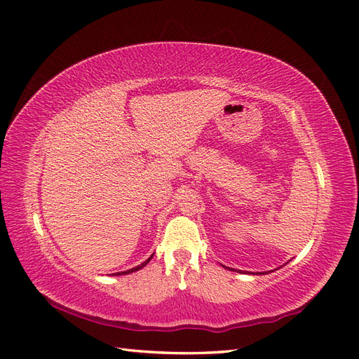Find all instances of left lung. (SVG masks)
<instances>
[{"mask_svg":"<svg viewBox=\"0 0 359 359\" xmlns=\"http://www.w3.org/2000/svg\"><path fill=\"white\" fill-rule=\"evenodd\" d=\"M232 271H233V269H232ZM260 274H264V273H260Z\"/></svg>","mask_w":359,"mask_h":359,"instance_id":"obj_1","label":"left lung"}]
</instances>
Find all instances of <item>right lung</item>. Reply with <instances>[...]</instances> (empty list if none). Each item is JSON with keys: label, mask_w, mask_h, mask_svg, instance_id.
<instances>
[{"label": "right lung", "mask_w": 359, "mask_h": 359, "mask_svg": "<svg viewBox=\"0 0 359 359\" xmlns=\"http://www.w3.org/2000/svg\"><path fill=\"white\" fill-rule=\"evenodd\" d=\"M151 257H153V256H151ZM151 257H149V259H147L144 264H140V265H137L136 268H132V269H128V271H124V273H116L115 276H118V274H119V276H121V274H130V273H135V271H137V269H140V268H144V266H145V265H147V264L149 262V260H151Z\"/></svg>", "instance_id": "1"}]
</instances>
